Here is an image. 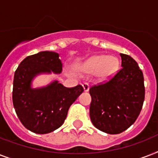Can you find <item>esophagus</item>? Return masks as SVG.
Instances as JSON below:
<instances>
[{
    "mask_svg": "<svg viewBox=\"0 0 158 158\" xmlns=\"http://www.w3.org/2000/svg\"><path fill=\"white\" fill-rule=\"evenodd\" d=\"M83 88H84V92H88L89 90V84L84 83V84H83Z\"/></svg>",
    "mask_w": 158,
    "mask_h": 158,
    "instance_id": "esophagus-1",
    "label": "esophagus"
}]
</instances>
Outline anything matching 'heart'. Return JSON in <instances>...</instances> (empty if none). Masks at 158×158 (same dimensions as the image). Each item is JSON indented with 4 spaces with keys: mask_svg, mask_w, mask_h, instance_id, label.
<instances>
[{
    "mask_svg": "<svg viewBox=\"0 0 158 158\" xmlns=\"http://www.w3.org/2000/svg\"><path fill=\"white\" fill-rule=\"evenodd\" d=\"M119 69V60L116 57L111 56L99 55L89 59L84 65V71L89 74L97 73L102 79L112 78Z\"/></svg>",
    "mask_w": 158,
    "mask_h": 158,
    "instance_id": "heart-1",
    "label": "heart"
}]
</instances>
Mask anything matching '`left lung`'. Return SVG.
I'll use <instances>...</instances> for the list:
<instances>
[{"label": "left lung", "instance_id": "8db88e82", "mask_svg": "<svg viewBox=\"0 0 158 158\" xmlns=\"http://www.w3.org/2000/svg\"><path fill=\"white\" fill-rule=\"evenodd\" d=\"M121 69L105 84L89 89L90 118L97 129L117 135L135 123L142 110L145 89L143 74L138 63L128 55L120 54Z\"/></svg>", "mask_w": 158, "mask_h": 158}]
</instances>
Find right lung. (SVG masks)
Returning <instances> with one entry per match:
<instances>
[{
  "mask_svg": "<svg viewBox=\"0 0 158 158\" xmlns=\"http://www.w3.org/2000/svg\"><path fill=\"white\" fill-rule=\"evenodd\" d=\"M59 56L54 52H40L23 60L15 73L14 107L23 126L36 134H48L60 127L69 106L84 92L81 85L65 88L57 80L47 86L32 87L39 74L61 73Z\"/></svg>",
  "mask_w": 158,
  "mask_h": 158,
  "instance_id": "obj_1",
  "label": "right lung"
}]
</instances>
